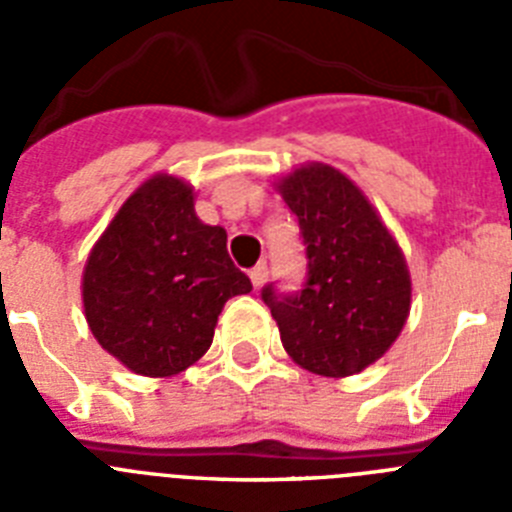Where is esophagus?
<instances>
[{"instance_id":"esophagus-1","label":"esophagus","mask_w":512,"mask_h":512,"mask_svg":"<svg viewBox=\"0 0 512 512\" xmlns=\"http://www.w3.org/2000/svg\"><path fill=\"white\" fill-rule=\"evenodd\" d=\"M266 274H269V269H266V264H264V261H261V264H256V266H253V269L248 271V277H251V284H253V287L259 289L261 284L266 282Z\"/></svg>"}]
</instances>
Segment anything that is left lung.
Masks as SVG:
<instances>
[{
    "label": "left lung",
    "mask_w": 512,
    "mask_h": 512,
    "mask_svg": "<svg viewBox=\"0 0 512 512\" xmlns=\"http://www.w3.org/2000/svg\"><path fill=\"white\" fill-rule=\"evenodd\" d=\"M277 189L300 223L307 279L295 295L266 284L261 300L292 361L320 377H351L382 359L408 320L405 256L364 192L333 166H300Z\"/></svg>",
    "instance_id": "8db88e82"
}]
</instances>
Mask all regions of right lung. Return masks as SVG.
I'll return each mask as SVG.
<instances>
[{
	"label": "right lung",
	"instance_id": "right-lung-1",
	"mask_svg": "<svg viewBox=\"0 0 512 512\" xmlns=\"http://www.w3.org/2000/svg\"><path fill=\"white\" fill-rule=\"evenodd\" d=\"M251 279L228 256V233L194 212L184 179L156 174L130 194L94 243L81 297L94 338L143 377L200 361L217 315Z\"/></svg>",
	"mask_w": 512,
	"mask_h": 512
}]
</instances>
